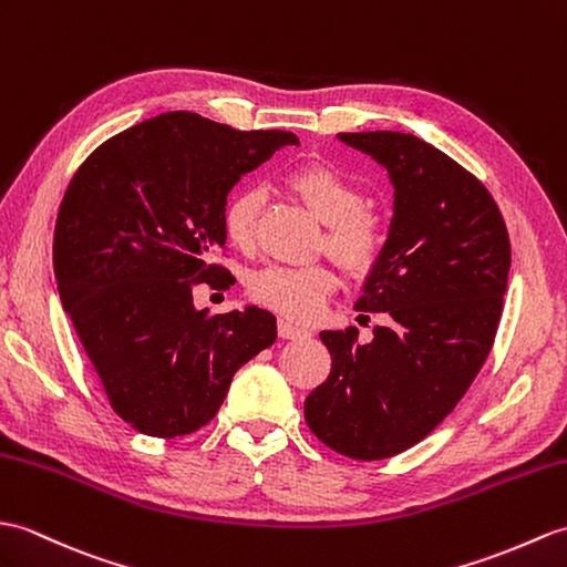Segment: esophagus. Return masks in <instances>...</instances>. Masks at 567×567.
<instances>
[{
  "label": "esophagus",
  "mask_w": 567,
  "mask_h": 567,
  "mask_svg": "<svg viewBox=\"0 0 567 567\" xmlns=\"http://www.w3.org/2000/svg\"><path fill=\"white\" fill-rule=\"evenodd\" d=\"M278 336L285 338V340H301V338H307L311 333L307 331V328H301V326L287 321V319H280L278 321Z\"/></svg>",
  "instance_id": "esophagus-1"
}]
</instances>
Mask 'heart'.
Masks as SVG:
<instances>
[{
    "label": "heart",
    "mask_w": 567,
    "mask_h": 567,
    "mask_svg": "<svg viewBox=\"0 0 567 567\" xmlns=\"http://www.w3.org/2000/svg\"><path fill=\"white\" fill-rule=\"evenodd\" d=\"M285 183L309 213L326 224L321 248L336 266L348 278H367L386 248V221L374 209L364 207L367 197L358 183L326 162L289 171ZM262 203V190L246 188L234 193L221 209V231L239 254L254 251ZM336 285V272L323 262L301 268L268 266L248 278V295L285 319L309 321L333 295Z\"/></svg>",
    "instance_id": "obj_1"
}]
</instances>
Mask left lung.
Listing matches in <instances>:
<instances>
[{
    "label": "left lung",
    "instance_id": "obj_1",
    "mask_svg": "<svg viewBox=\"0 0 567 567\" xmlns=\"http://www.w3.org/2000/svg\"><path fill=\"white\" fill-rule=\"evenodd\" d=\"M338 137L372 154L396 186L386 248L354 305L384 323L364 346L352 326L321 331L333 364L305 417L333 452L377 462L425 440L488 360L509 234L488 188L425 140L389 130Z\"/></svg>",
    "mask_w": 567,
    "mask_h": 567
}]
</instances>
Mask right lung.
<instances>
[{
	"label": "right lung",
	"mask_w": 567,
	"mask_h": 567,
	"mask_svg": "<svg viewBox=\"0 0 567 567\" xmlns=\"http://www.w3.org/2000/svg\"><path fill=\"white\" fill-rule=\"evenodd\" d=\"M285 144L299 140L162 113L105 140L64 190L52 241L62 307L111 408L137 432L174 440L207 425L236 370L278 338L270 311H197L193 287L234 285L215 262L221 209Z\"/></svg>",
	"instance_id": "obj_1"
}]
</instances>
